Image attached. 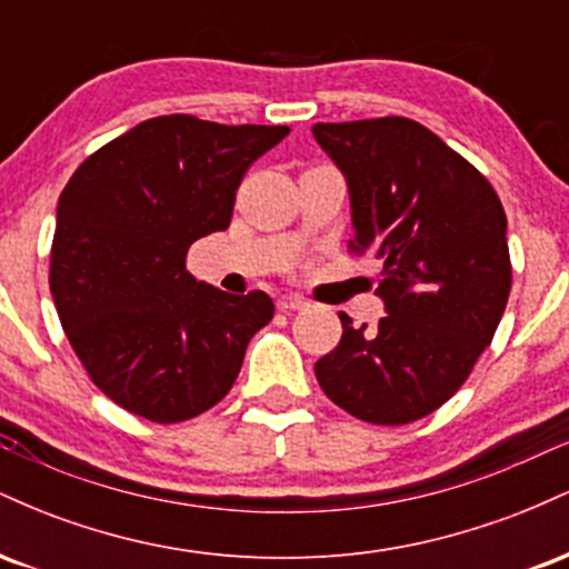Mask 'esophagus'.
Segmentation results:
<instances>
[{"mask_svg": "<svg viewBox=\"0 0 569 569\" xmlns=\"http://www.w3.org/2000/svg\"><path fill=\"white\" fill-rule=\"evenodd\" d=\"M278 310L280 312H291V310H305L307 302L305 297H297V293H283V297H278Z\"/></svg>", "mask_w": 569, "mask_h": 569, "instance_id": "34e87169", "label": "esophagus"}]
</instances>
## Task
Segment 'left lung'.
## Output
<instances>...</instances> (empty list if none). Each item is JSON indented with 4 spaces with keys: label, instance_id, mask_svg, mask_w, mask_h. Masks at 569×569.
Wrapping results in <instances>:
<instances>
[{
    "label": "left lung",
    "instance_id": "8db88e82",
    "mask_svg": "<svg viewBox=\"0 0 569 569\" xmlns=\"http://www.w3.org/2000/svg\"><path fill=\"white\" fill-rule=\"evenodd\" d=\"M312 136L342 171L352 251L380 259L385 318L316 363L323 393L375 426H407L449 401L492 342L511 259L495 189L439 136L407 117L318 122Z\"/></svg>",
    "mask_w": 569,
    "mask_h": 569
}]
</instances>
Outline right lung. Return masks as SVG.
<instances>
[{
	"mask_svg": "<svg viewBox=\"0 0 569 569\" xmlns=\"http://www.w3.org/2000/svg\"><path fill=\"white\" fill-rule=\"evenodd\" d=\"M286 136V126L154 117L90 154L63 187L50 291L90 380L122 409L181 422L230 393L276 305L264 291L200 283L187 251L230 227L248 166Z\"/></svg>",
	"mask_w": 569,
	"mask_h": 569,
	"instance_id": "obj_1",
	"label": "right lung"
}]
</instances>
